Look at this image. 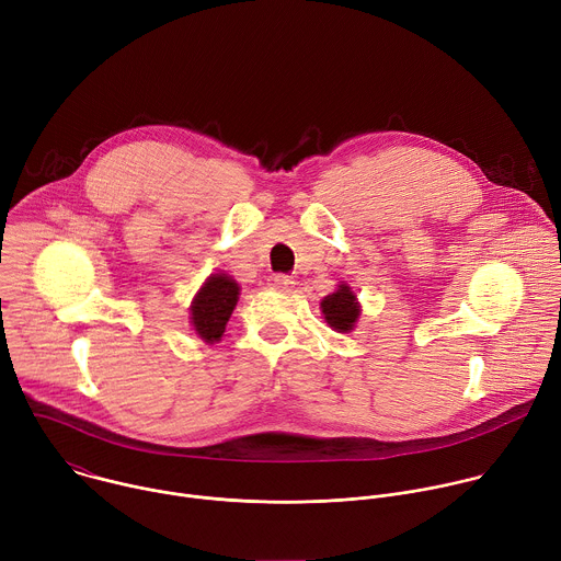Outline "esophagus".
<instances>
[{"label": "esophagus", "instance_id": "obj_1", "mask_svg": "<svg viewBox=\"0 0 561 561\" xmlns=\"http://www.w3.org/2000/svg\"><path fill=\"white\" fill-rule=\"evenodd\" d=\"M268 282H271V286L277 288V290H290V288L295 286V279L288 277V275H273Z\"/></svg>", "mask_w": 561, "mask_h": 561}]
</instances>
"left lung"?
Returning a JSON list of instances; mask_svg holds the SVG:
<instances>
[{
  "instance_id": "obj_1",
  "label": "left lung",
  "mask_w": 561,
  "mask_h": 561,
  "mask_svg": "<svg viewBox=\"0 0 561 561\" xmlns=\"http://www.w3.org/2000/svg\"><path fill=\"white\" fill-rule=\"evenodd\" d=\"M322 312L331 329H335L337 333H351L359 317V301L351 286L340 284L333 295H327L322 299Z\"/></svg>"
}]
</instances>
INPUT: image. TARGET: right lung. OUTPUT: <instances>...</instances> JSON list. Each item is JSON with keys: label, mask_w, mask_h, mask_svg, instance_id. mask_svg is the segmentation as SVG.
Segmentation results:
<instances>
[{"label": "right lung", "mask_w": 561, "mask_h": 561, "mask_svg": "<svg viewBox=\"0 0 561 561\" xmlns=\"http://www.w3.org/2000/svg\"><path fill=\"white\" fill-rule=\"evenodd\" d=\"M237 299L239 284L230 275L215 273L204 282L191 304V324L204 342L213 344L221 340Z\"/></svg>", "instance_id": "1"}]
</instances>
